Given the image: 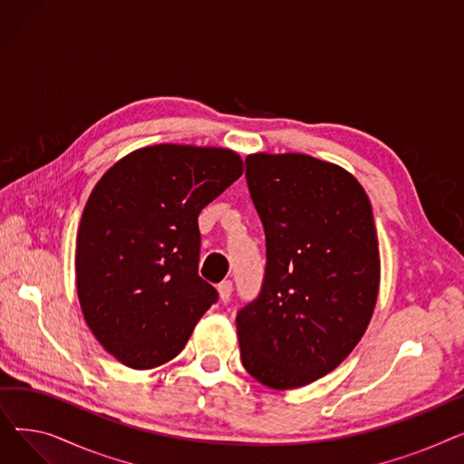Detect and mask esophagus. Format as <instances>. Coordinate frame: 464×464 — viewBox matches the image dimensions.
Returning <instances> with one entry per match:
<instances>
[{
	"label": "esophagus",
	"instance_id": "obj_1",
	"mask_svg": "<svg viewBox=\"0 0 464 464\" xmlns=\"http://www.w3.org/2000/svg\"><path fill=\"white\" fill-rule=\"evenodd\" d=\"M218 294H219V301L227 303L231 299V294H233V282L224 280L222 284H218Z\"/></svg>",
	"mask_w": 464,
	"mask_h": 464
}]
</instances>
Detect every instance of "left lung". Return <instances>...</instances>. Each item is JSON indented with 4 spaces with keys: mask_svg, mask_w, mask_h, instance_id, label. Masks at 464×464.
Instances as JSON below:
<instances>
[{
    "mask_svg": "<svg viewBox=\"0 0 464 464\" xmlns=\"http://www.w3.org/2000/svg\"><path fill=\"white\" fill-rule=\"evenodd\" d=\"M245 163L266 263L259 295L237 312L240 359L263 385L294 389L336 369L367 331L380 285L372 207L343 167L312 156Z\"/></svg>",
    "mask_w": 464,
    "mask_h": 464,
    "instance_id": "obj_1",
    "label": "left lung"
}]
</instances>
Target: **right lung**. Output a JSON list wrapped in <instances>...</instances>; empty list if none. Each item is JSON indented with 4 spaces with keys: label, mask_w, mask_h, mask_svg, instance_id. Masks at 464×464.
Masks as SVG:
<instances>
[{
    "label": "right lung",
    "mask_w": 464,
    "mask_h": 464,
    "mask_svg": "<svg viewBox=\"0 0 464 464\" xmlns=\"http://www.w3.org/2000/svg\"><path fill=\"white\" fill-rule=\"evenodd\" d=\"M240 175L231 150L156 144L93 188L77 235V291L88 327L128 367L177 357L218 301L198 273V218Z\"/></svg>",
    "instance_id": "1"
}]
</instances>
